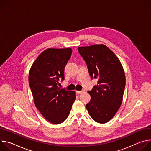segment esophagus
Returning a JSON list of instances; mask_svg holds the SVG:
<instances>
[{
	"label": "esophagus",
	"instance_id": "34e87169",
	"mask_svg": "<svg viewBox=\"0 0 151 151\" xmlns=\"http://www.w3.org/2000/svg\"><path fill=\"white\" fill-rule=\"evenodd\" d=\"M84 92V90H82V91H76V93L79 94H82Z\"/></svg>",
	"mask_w": 151,
	"mask_h": 151
}]
</instances>
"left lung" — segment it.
I'll use <instances>...</instances> for the list:
<instances>
[{"label":"left lung","mask_w":151,"mask_h":151,"mask_svg":"<svg viewBox=\"0 0 151 151\" xmlns=\"http://www.w3.org/2000/svg\"><path fill=\"white\" fill-rule=\"evenodd\" d=\"M78 52L85 61L93 79L97 84L88 93L90 101L86 108L97 122L110 121L121 106L125 86V76L121 63L115 54L104 45L79 47Z\"/></svg>","instance_id":"8db88e82"}]
</instances>
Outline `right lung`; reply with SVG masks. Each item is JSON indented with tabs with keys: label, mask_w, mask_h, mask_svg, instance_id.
<instances>
[{
	"label": "right lung",
	"mask_w": 151,
	"mask_h": 151,
	"mask_svg": "<svg viewBox=\"0 0 151 151\" xmlns=\"http://www.w3.org/2000/svg\"><path fill=\"white\" fill-rule=\"evenodd\" d=\"M72 52L71 48H48L37 57L29 72L34 103L42 116L54 124L68 118L76 99L75 91L58 87L64 79V68Z\"/></svg>",
	"instance_id": "1"
}]
</instances>
